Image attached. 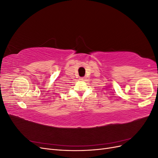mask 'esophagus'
Masks as SVG:
<instances>
[{
  "label": "esophagus",
  "mask_w": 158,
  "mask_h": 158,
  "mask_svg": "<svg viewBox=\"0 0 158 158\" xmlns=\"http://www.w3.org/2000/svg\"><path fill=\"white\" fill-rule=\"evenodd\" d=\"M84 78H85L84 77H80V78H79V80H80V81H83V80H84Z\"/></svg>",
  "instance_id": "obj_1"
}]
</instances>
